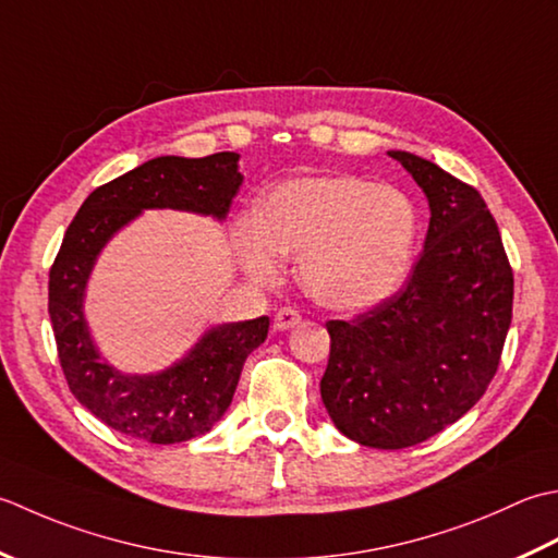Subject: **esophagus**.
I'll return each mask as SVG.
<instances>
[{
  "label": "esophagus",
  "instance_id": "1",
  "mask_svg": "<svg viewBox=\"0 0 558 558\" xmlns=\"http://www.w3.org/2000/svg\"><path fill=\"white\" fill-rule=\"evenodd\" d=\"M301 323V313L295 308H279L275 315V329L283 332V329H291Z\"/></svg>",
  "mask_w": 558,
  "mask_h": 558
}]
</instances>
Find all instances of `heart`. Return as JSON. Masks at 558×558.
<instances>
[{
    "mask_svg": "<svg viewBox=\"0 0 558 558\" xmlns=\"http://www.w3.org/2000/svg\"><path fill=\"white\" fill-rule=\"evenodd\" d=\"M418 216L392 185L332 173L277 185L253 226L238 229V259L255 281L277 277V257H299L303 289L327 308L359 313L402 287L412 267Z\"/></svg>",
    "mask_w": 558,
    "mask_h": 558,
    "instance_id": "obj_1",
    "label": "heart"
}]
</instances>
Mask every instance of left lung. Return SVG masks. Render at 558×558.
<instances>
[{
    "label": "left lung",
    "instance_id": "left-lung-1",
    "mask_svg": "<svg viewBox=\"0 0 558 558\" xmlns=\"http://www.w3.org/2000/svg\"><path fill=\"white\" fill-rule=\"evenodd\" d=\"M388 156L428 199L424 253L390 299L349 323H327L320 395L347 438L400 450L482 400L513 317V269L480 192L422 156Z\"/></svg>",
    "mask_w": 558,
    "mask_h": 558
}]
</instances>
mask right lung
<instances>
[{"instance_id":"add662e5","label":"right lung","mask_w":558,"mask_h":558,"mask_svg":"<svg viewBox=\"0 0 558 558\" xmlns=\"http://www.w3.org/2000/svg\"><path fill=\"white\" fill-rule=\"evenodd\" d=\"M238 154L158 156L96 187L64 233L50 269L48 313L66 385L106 426L146 442L197 438L229 409L243 363L267 339L269 317L216 325L161 373H122L98 354L84 317L100 250L144 209H180L223 221L243 185Z\"/></svg>"}]
</instances>
